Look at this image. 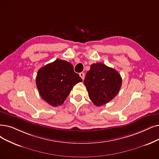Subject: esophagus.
I'll return each instance as SVG.
<instances>
[{"instance_id":"esophagus-1","label":"esophagus","mask_w":159,"mask_h":159,"mask_svg":"<svg viewBox=\"0 0 159 159\" xmlns=\"http://www.w3.org/2000/svg\"><path fill=\"white\" fill-rule=\"evenodd\" d=\"M80 76L82 80H84V79L85 78V74H84V73H83V72L80 73Z\"/></svg>"}]
</instances>
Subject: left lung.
<instances>
[{
  "label": "left lung",
  "mask_w": 159,
  "mask_h": 159,
  "mask_svg": "<svg viewBox=\"0 0 159 159\" xmlns=\"http://www.w3.org/2000/svg\"><path fill=\"white\" fill-rule=\"evenodd\" d=\"M84 83L93 103L101 106L117 94L121 87L122 78L116 70L100 62L91 65Z\"/></svg>",
  "instance_id": "obj_1"
}]
</instances>
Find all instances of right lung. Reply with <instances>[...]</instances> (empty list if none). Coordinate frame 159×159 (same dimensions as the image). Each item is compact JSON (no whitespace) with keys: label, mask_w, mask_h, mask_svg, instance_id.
I'll list each match as a JSON object with an SVG mask.
<instances>
[{"label":"right lung","mask_w":159,"mask_h":159,"mask_svg":"<svg viewBox=\"0 0 159 159\" xmlns=\"http://www.w3.org/2000/svg\"><path fill=\"white\" fill-rule=\"evenodd\" d=\"M82 81L69 62L56 59L43 66L36 78V84L41 97L52 106H61L74 86Z\"/></svg>","instance_id":"right-lung-1"}]
</instances>
